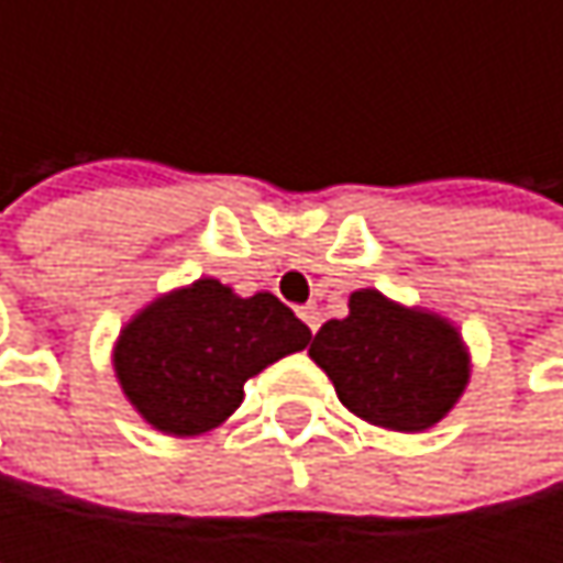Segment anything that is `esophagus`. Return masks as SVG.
<instances>
[{"label":"esophagus","instance_id":"1","mask_svg":"<svg viewBox=\"0 0 563 563\" xmlns=\"http://www.w3.org/2000/svg\"><path fill=\"white\" fill-rule=\"evenodd\" d=\"M299 319L309 325V332L319 329V309H316V306H302V309H299Z\"/></svg>","mask_w":563,"mask_h":563}]
</instances>
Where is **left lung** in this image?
Segmentation results:
<instances>
[{
  "label": "left lung",
  "instance_id": "left-lung-1",
  "mask_svg": "<svg viewBox=\"0 0 563 563\" xmlns=\"http://www.w3.org/2000/svg\"><path fill=\"white\" fill-rule=\"evenodd\" d=\"M309 358L355 417L397 433L440 423L470 382V352L456 325L378 289H355L349 316L316 332Z\"/></svg>",
  "mask_w": 563,
  "mask_h": 563
}]
</instances>
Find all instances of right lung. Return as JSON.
Masks as SVG:
<instances>
[{
    "label": "right lung",
    "instance_id": "add662e5",
    "mask_svg": "<svg viewBox=\"0 0 563 563\" xmlns=\"http://www.w3.org/2000/svg\"><path fill=\"white\" fill-rule=\"evenodd\" d=\"M309 339L312 332L274 292L238 296L201 277L153 299L123 325L113 372L150 427L198 437L241 407L247 378L302 352Z\"/></svg>",
    "mask_w": 563,
    "mask_h": 563
}]
</instances>
